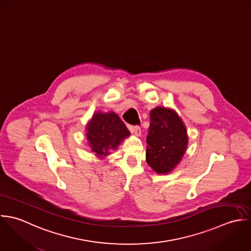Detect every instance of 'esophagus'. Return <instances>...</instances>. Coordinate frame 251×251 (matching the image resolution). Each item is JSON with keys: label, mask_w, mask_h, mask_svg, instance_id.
<instances>
[{"label": "esophagus", "mask_w": 251, "mask_h": 251, "mask_svg": "<svg viewBox=\"0 0 251 251\" xmlns=\"http://www.w3.org/2000/svg\"><path fill=\"white\" fill-rule=\"evenodd\" d=\"M130 131H131V133L133 134V135H135V136H137V137H139V136H141V128L139 127V126H131L130 128Z\"/></svg>", "instance_id": "esophagus-1"}]
</instances>
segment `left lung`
<instances>
[{
	"label": "left lung",
	"instance_id": "1",
	"mask_svg": "<svg viewBox=\"0 0 251 251\" xmlns=\"http://www.w3.org/2000/svg\"><path fill=\"white\" fill-rule=\"evenodd\" d=\"M147 143V162L157 174L171 173L179 164L187 150L188 136L174 109L157 106L151 110Z\"/></svg>",
	"mask_w": 251,
	"mask_h": 251
}]
</instances>
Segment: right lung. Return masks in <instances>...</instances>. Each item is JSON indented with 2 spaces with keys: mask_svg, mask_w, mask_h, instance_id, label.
Segmentation results:
<instances>
[{
  "mask_svg": "<svg viewBox=\"0 0 251 251\" xmlns=\"http://www.w3.org/2000/svg\"><path fill=\"white\" fill-rule=\"evenodd\" d=\"M85 129L88 146L100 159L115 151L130 136L124 122L113 111L95 112Z\"/></svg>",
  "mask_w": 251,
  "mask_h": 251,
  "instance_id": "right-lung-1",
  "label": "right lung"
}]
</instances>
